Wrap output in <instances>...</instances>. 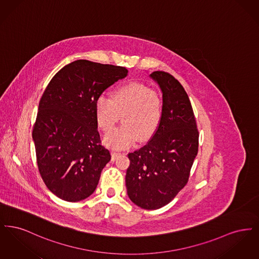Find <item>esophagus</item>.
Segmentation results:
<instances>
[{
	"instance_id": "esophagus-1",
	"label": "esophagus",
	"mask_w": 259,
	"mask_h": 259,
	"mask_svg": "<svg viewBox=\"0 0 259 259\" xmlns=\"http://www.w3.org/2000/svg\"><path fill=\"white\" fill-rule=\"evenodd\" d=\"M121 153L120 152H116V151H111V160H115Z\"/></svg>"
}]
</instances>
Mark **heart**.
Returning <instances> with one entry per match:
<instances>
[{
    "instance_id": "heart-1",
    "label": "heart",
    "mask_w": 259,
    "mask_h": 259,
    "mask_svg": "<svg viewBox=\"0 0 259 259\" xmlns=\"http://www.w3.org/2000/svg\"><path fill=\"white\" fill-rule=\"evenodd\" d=\"M100 127L109 133L117 122L124 124L106 137V144L112 148L123 149L132 146L138 137L148 140L160 125L163 105L159 94L141 82H129L112 92V100L100 96L95 105Z\"/></svg>"
}]
</instances>
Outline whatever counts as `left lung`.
I'll list each match as a JSON object with an SVG mask.
<instances>
[{
	"label": "left lung",
	"instance_id": "8db88e82",
	"mask_svg": "<svg viewBox=\"0 0 259 259\" xmlns=\"http://www.w3.org/2000/svg\"><path fill=\"white\" fill-rule=\"evenodd\" d=\"M163 98L160 125L147 145L128 153L127 194L137 206L159 209L185 187L198 152L199 132L185 88L172 74L155 71Z\"/></svg>",
	"mask_w": 259,
	"mask_h": 259
}]
</instances>
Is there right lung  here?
<instances>
[{
    "label": "right lung",
    "mask_w": 259,
    "mask_h": 259,
    "mask_svg": "<svg viewBox=\"0 0 259 259\" xmlns=\"http://www.w3.org/2000/svg\"><path fill=\"white\" fill-rule=\"evenodd\" d=\"M127 73L124 67L76 60L46 88L32 135L40 177L62 200L77 202L95 191L111 157L101 144L96 101Z\"/></svg>",
    "instance_id": "right-lung-1"
}]
</instances>
